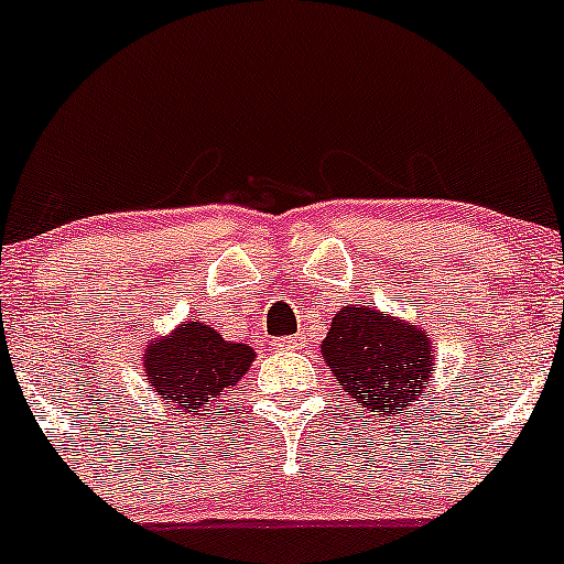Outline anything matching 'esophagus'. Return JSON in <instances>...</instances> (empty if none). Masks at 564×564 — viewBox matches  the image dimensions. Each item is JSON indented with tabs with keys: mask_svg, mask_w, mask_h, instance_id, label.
Wrapping results in <instances>:
<instances>
[{
	"mask_svg": "<svg viewBox=\"0 0 564 564\" xmlns=\"http://www.w3.org/2000/svg\"><path fill=\"white\" fill-rule=\"evenodd\" d=\"M271 347L274 349H301L304 347V341H301V336H276L274 341H271Z\"/></svg>",
	"mask_w": 564,
	"mask_h": 564,
	"instance_id": "34e87169",
	"label": "esophagus"
}]
</instances>
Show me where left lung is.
I'll use <instances>...</instances> for the list:
<instances>
[{
  "mask_svg": "<svg viewBox=\"0 0 564 564\" xmlns=\"http://www.w3.org/2000/svg\"><path fill=\"white\" fill-rule=\"evenodd\" d=\"M323 355L347 398L366 411L403 414L430 387V338L379 308L344 306L333 317Z\"/></svg>",
  "mask_w": 564,
  "mask_h": 564,
  "instance_id": "1",
  "label": "left lung"
}]
</instances>
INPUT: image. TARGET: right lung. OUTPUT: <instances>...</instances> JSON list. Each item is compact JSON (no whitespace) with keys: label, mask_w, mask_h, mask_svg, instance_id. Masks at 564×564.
<instances>
[{"label":"right lung","mask_w":564,"mask_h":564,"mask_svg":"<svg viewBox=\"0 0 564 564\" xmlns=\"http://www.w3.org/2000/svg\"><path fill=\"white\" fill-rule=\"evenodd\" d=\"M252 360L256 352L247 344L223 341L220 333L204 323H187L169 338L150 344L144 373L163 401L204 420L207 414L202 411L215 409Z\"/></svg>","instance_id":"right-lung-1"}]
</instances>
